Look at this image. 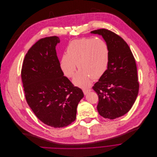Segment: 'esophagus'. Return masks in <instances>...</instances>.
Masks as SVG:
<instances>
[{"instance_id":"obj_1","label":"esophagus","mask_w":157,"mask_h":157,"mask_svg":"<svg viewBox=\"0 0 157 157\" xmlns=\"http://www.w3.org/2000/svg\"><path fill=\"white\" fill-rule=\"evenodd\" d=\"M83 93L85 94V95H86L88 92L91 91V90L90 89H84V90H83Z\"/></svg>"}]
</instances>
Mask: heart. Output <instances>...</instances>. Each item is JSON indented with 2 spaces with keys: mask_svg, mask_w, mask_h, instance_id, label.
I'll return each instance as SVG.
<instances>
[{
  "mask_svg": "<svg viewBox=\"0 0 157 157\" xmlns=\"http://www.w3.org/2000/svg\"><path fill=\"white\" fill-rule=\"evenodd\" d=\"M109 62V50L106 43L100 38H82L71 41L66 54L60 59L59 66L67 78L74 77L76 65L80 71L73 82L80 87L90 85L92 78H101L107 71Z\"/></svg>",
  "mask_w": 157,
  "mask_h": 157,
  "instance_id": "b5f03b06",
  "label": "heart"
}]
</instances>
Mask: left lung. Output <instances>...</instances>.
<instances>
[{
  "label": "left lung",
  "mask_w": 157,
  "mask_h": 157,
  "mask_svg": "<svg viewBox=\"0 0 157 157\" xmlns=\"http://www.w3.org/2000/svg\"><path fill=\"white\" fill-rule=\"evenodd\" d=\"M91 33L101 35L109 50L107 71L93 89L98 95L99 114L114 119L126 114L137 98L139 83L136 60L128 44L116 33L106 29Z\"/></svg>",
  "instance_id": "left-lung-1"
}]
</instances>
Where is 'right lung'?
I'll return each instance as SVG.
<instances>
[{
  "instance_id": "obj_1",
  "label": "right lung",
  "mask_w": 157,
  "mask_h": 157,
  "mask_svg": "<svg viewBox=\"0 0 157 157\" xmlns=\"http://www.w3.org/2000/svg\"><path fill=\"white\" fill-rule=\"evenodd\" d=\"M59 43L57 36L38 41L25 55L21 74L28 105L41 121L56 128L75 120L84 96L60 69L56 50Z\"/></svg>"
}]
</instances>
